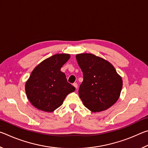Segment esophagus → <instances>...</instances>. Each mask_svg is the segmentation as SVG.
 Returning <instances> with one entry per match:
<instances>
[{
  "label": "esophagus",
  "mask_w": 148,
  "mask_h": 148,
  "mask_svg": "<svg viewBox=\"0 0 148 148\" xmlns=\"http://www.w3.org/2000/svg\"><path fill=\"white\" fill-rule=\"evenodd\" d=\"M73 86L75 87V88L77 89V83H74L73 84Z\"/></svg>",
  "instance_id": "esophagus-1"
}]
</instances>
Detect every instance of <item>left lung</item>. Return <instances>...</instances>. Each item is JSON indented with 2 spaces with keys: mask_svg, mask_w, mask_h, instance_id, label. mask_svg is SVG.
<instances>
[{
  "mask_svg": "<svg viewBox=\"0 0 148 148\" xmlns=\"http://www.w3.org/2000/svg\"><path fill=\"white\" fill-rule=\"evenodd\" d=\"M83 72L79 96L84 106L92 112L107 110L118 100L123 82L114 67L104 59L91 53L76 55Z\"/></svg>",
  "mask_w": 148,
  "mask_h": 148,
  "instance_id": "8db88e82",
  "label": "left lung"
}]
</instances>
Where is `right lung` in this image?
Returning <instances> with one entry per match:
<instances>
[{
	"label": "right lung",
	"mask_w": 148,
	"mask_h": 148,
	"mask_svg": "<svg viewBox=\"0 0 148 148\" xmlns=\"http://www.w3.org/2000/svg\"><path fill=\"white\" fill-rule=\"evenodd\" d=\"M69 54H56L39 64L25 84L29 101L42 111L51 112L61 106L66 95L75 91L67 82L61 67L70 59Z\"/></svg>",
	"instance_id": "add662e5"
}]
</instances>
